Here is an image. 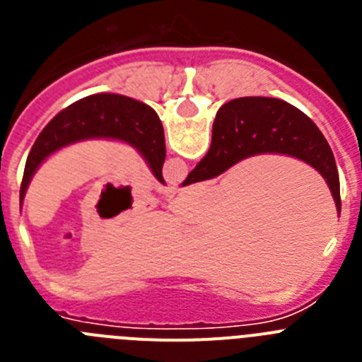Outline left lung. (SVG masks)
Instances as JSON below:
<instances>
[{"label": "left lung", "mask_w": 362, "mask_h": 362, "mask_svg": "<svg viewBox=\"0 0 362 362\" xmlns=\"http://www.w3.org/2000/svg\"><path fill=\"white\" fill-rule=\"evenodd\" d=\"M86 139H116L141 153L159 183L165 163V132L159 116L148 105L119 94H94L62 110L41 130L32 145L19 190V206L41 163L57 150Z\"/></svg>", "instance_id": "8db88e82"}]
</instances>
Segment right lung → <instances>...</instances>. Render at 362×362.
I'll return each instance as SVG.
<instances>
[{"mask_svg":"<svg viewBox=\"0 0 362 362\" xmlns=\"http://www.w3.org/2000/svg\"><path fill=\"white\" fill-rule=\"evenodd\" d=\"M283 153L313 166L325 177L341 212L339 174L330 145L306 114L276 98L232 99L217 110L212 145L181 187L214 179L239 161Z\"/></svg>","mask_w":362,"mask_h":362,"instance_id":"right-lung-1","label":"right lung"}]
</instances>
